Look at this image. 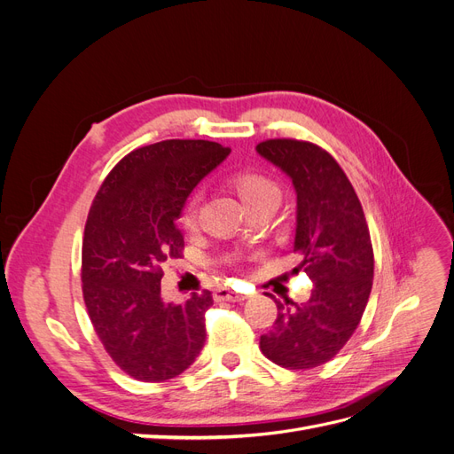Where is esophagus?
Returning a JSON list of instances; mask_svg holds the SVG:
<instances>
[{"label":"esophagus","mask_w":454,"mask_h":454,"mask_svg":"<svg viewBox=\"0 0 454 454\" xmlns=\"http://www.w3.org/2000/svg\"><path fill=\"white\" fill-rule=\"evenodd\" d=\"M214 299L215 301H231V303H240V301H244L246 299V295H242V294H237V292H231V290H217L215 294H214Z\"/></svg>","instance_id":"1"}]
</instances>
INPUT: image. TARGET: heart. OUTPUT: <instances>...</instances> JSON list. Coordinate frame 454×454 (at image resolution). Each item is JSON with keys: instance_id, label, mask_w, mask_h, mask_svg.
<instances>
[{"instance_id": "1", "label": "heart", "mask_w": 454, "mask_h": 454, "mask_svg": "<svg viewBox=\"0 0 454 454\" xmlns=\"http://www.w3.org/2000/svg\"><path fill=\"white\" fill-rule=\"evenodd\" d=\"M232 185H235L237 193L240 195L242 202L248 206L265 202V200H278V187L274 185L269 177L261 176L257 172H240L232 177ZM182 225L185 229H193L197 225V199H191L182 212Z\"/></svg>"}]
</instances>
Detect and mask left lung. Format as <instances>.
Wrapping results in <instances>:
<instances>
[{
    "label": "left lung",
    "instance_id": "left-lung-1",
    "mask_svg": "<svg viewBox=\"0 0 454 454\" xmlns=\"http://www.w3.org/2000/svg\"><path fill=\"white\" fill-rule=\"evenodd\" d=\"M257 153L290 177L295 195L294 252L312 280L307 303L287 301L259 348L287 369L329 362L358 327L373 286V248L358 195L337 160L322 147L267 140ZM297 270V269H294Z\"/></svg>",
    "mask_w": 454,
    "mask_h": 454
}]
</instances>
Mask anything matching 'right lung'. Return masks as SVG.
<instances>
[{
	"mask_svg": "<svg viewBox=\"0 0 454 454\" xmlns=\"http://www.w3.org/2000/svg\"><path fill=\"white\" fill-rule=\"evenodd\" d=\"M229 153L206 140L134 149L94 197L83 239V297L104 348L134 379H174L204 347L212 294L167 303L160 267L182 255L185 242L176 222L191 191Z\"/></svg>",
	"mask_w": 454,
	"mask_h": 454,
	"instance_id": "right-lung-1",
	"label": "right lung"
}]
</instances>
